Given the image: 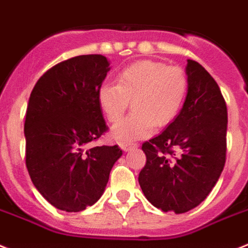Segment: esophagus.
Here are the masks:
<instances>
[{
	"label": "esophagus",
	"instance_id": "34e87169",
	"mask_svg": "<svg viewBox=\"0 0 248 248\" xmlns=\"http://www.w3.org/2000/svg\"><path fill=\"white\" fill-rule=\"evenodd\" d=\"M120 147H122V149L124 152H129V151L137 148V143H122Z\"/></svg>",
	"mask_w": 248,
	"mask_h": 248
}]
</instances>
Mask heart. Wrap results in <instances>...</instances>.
Returning <instances> with one entry per match:
<instances>
[{
	"label": "heart",
	"mask_w": 248,
	"mask_h": 248,
	"mask_svg": "<svg viewBox=\"0 0 248 248\" xmlns=\"http://www.w3.org/2000/svg\"><path fill=\"white\" fill-rule=\"evenodd\" d=\"M189 90L185 71L156 61H139L122 69L116 85L104 83L97 102L110 123L119 122L129 101L132 114L116 124L111 137L120 143L148 137L153 126H166L179 115Z\"/></svg>",
	"instance_id": "b5f03b06"
}]
</instances>
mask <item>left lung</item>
<instances>
[{"label":"left lung","instance_id":"1","mask_svg":"<svg viewBox=\"0 0 248 248\" xmlns=\"http://www.w3.org/2000/svg\"><path fill=\"white\" fill-rule=\"evenodd\" d=\"M189 90L176 119L142 144L147 162L139 185L152 205L181 214L209 195L226 163L227 105L202 64L187 59Z\"/></svg>","mask_w":248,"mask_h":248}]
</instances>
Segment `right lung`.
Returning a JSON list of instances; mask_svg holds the SVG:
<instances>
[{
	"label": "right lung",
	"mask_w": 248,
	"mask_h": 248,
	"mask_svg": "<svg viewBox=\"0 0 248 248\" xmlns=\"http://www.w3.org/2000/svg\"><path fill=\"white\" fill-rule=\"evenodd\" d=\"M106 57L78 55L55 64L35 83L26 109V169L57 209L81 212L105 191L118 146L86 149L108 130L97 90L110 71Z\"/></svg>",
	"instance_id": "right-lung-1"
}]
</instances>
